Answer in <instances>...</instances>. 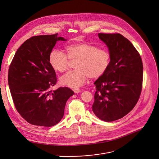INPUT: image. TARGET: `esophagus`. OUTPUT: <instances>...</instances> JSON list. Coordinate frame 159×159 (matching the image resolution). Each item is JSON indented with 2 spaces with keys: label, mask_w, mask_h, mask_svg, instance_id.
<instances>
[{
  "label": "esophagus",
  "mask_w": 159,
  "mask_h": 159,
  "mask_svg": "<svg viewBox=\"0 0 159 159\" xmlns=\"http://www.w3.org/2000/svg\"><path fill=\"white\" fill-rule=\"evenodd\" d=\"M73 91H74V92L75 93H80L81 91L80 89H79L78 88H74V89H73Z\"/></svg>",
  "instance_id": "obj_1"
}]
</instances>
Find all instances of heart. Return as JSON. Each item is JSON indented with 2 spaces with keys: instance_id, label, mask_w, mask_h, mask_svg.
I'll return each instance as SVG.
<instances>
[{
  "instance_id": "b5f03b06",
  "label": "heart",
  "mask_w": 159,
  "mask_h": 159,
  "mask_svg": "<svg viewBox=\"0 0 159 159\" xmlns=\"http://www.w3.org/2000/svg\"><path fill=\"white\" fill-rule=\"evenodd\" d=\"M66 54L59 50H53L49 55V63L57 71H65L70 61H75L76 69L67 72L60 79L63 85L76 88L82 85L88 77L96 79L107 71L110 61L109 52L86 42H78L66 47Z\"/></svg>"
}]
</instances>
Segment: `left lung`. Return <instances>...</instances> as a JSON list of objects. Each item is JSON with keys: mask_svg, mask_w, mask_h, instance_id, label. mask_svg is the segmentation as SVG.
Returning a JSON list of instances; mask_svg holds the SVG:
<instances>
[{"mask_svg": "<svg viewBox=\"0 0 159 159\" xmlns=\"http://www.w3.org/2000/svg\"><path fill=\"white\" fill-rule=\"evenodd\" d=\"M108 48L109 66L94 82L93 111L99 119L111 122L131 111L139 98L143 83L141 57L132 43L120 34H98Z\"/></svg>", "mask_w": 159, "mask_h": 159, "instance_id": "left-lung-1", "label": "left lung"}]
</instances>
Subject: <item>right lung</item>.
Returning <instances> with one entry per match:
<instances>
[{
    "instance_id": "right-lung-1",
    "label": "right lung",
    "mask_w": 159,
    "mask_h": 159,
    "mask_svg": "<svg viewBox=\"0 0 159 159\" xmlns=\"http://www.w3.org/2000/svg\"><path fill=\"white\" fill-rule=\"evenodd\" d=\"M58 40L57 34L34 36L24 42L15 53L8 71V84L16 109L32 125L51 127L64 115L68 98L74 92L67 87L51 88L56 84L49 55Z\"/></svg>"
}]
</instances>
